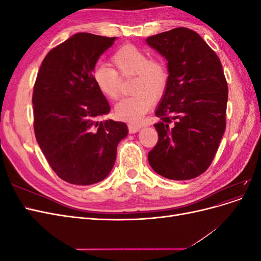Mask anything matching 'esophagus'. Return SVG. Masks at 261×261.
Wrapping results in <instances>:
<instances>
[{
    "label": "esophagus",
    "instance_id": "obj_1",
    "mask_svg": "<svg viewBox=\"0 0 261 261\" xmlns=\"http://www.w3.org/2000/svg\"><path fill=\"white\" fill-rule=\"evenodd\" d=\"M141 127H143V125L141 124H134V123L128 124V129L130 133H137Z\"/></svg>",
    "mask_w": 261,
    "mask_h": 261
}]
</instances>
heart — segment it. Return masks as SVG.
Here are the masks:
<instances>
[{
  "label": "heart",
  "mask_w": 261,
  "mask_h": 261,
  "mask_svg": "<svg viewBox=\"0 0 261 261\" xmlns=\"http://www.w3.org/2000/svg\"><path fill=\"white\" fill-rule=\"evenodd\" d=\"M111 64L98 65L92 72V81L102 96L116 100L121 93V78L134 76L130 97L123 98L115 106L117 117L138 122L161 98L169 84V72L160 60L149 59L148 53L134 44L118 48L111 57Z\"/></svg>",
  "instance_id": "heart-1"
}]
</instances>
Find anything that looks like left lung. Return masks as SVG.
<instances>
[{
	"mask_svg": "<svg viewBox=\"0 0 261 261\" xmlns=\"http://www.w3.org/2000/svg\"><path fill=\"white\" fill-rule=\"evenodd\" d=\"M168 61L169 84L158 107V143L148 153L161 176L192 179L215 158L226 125L227 83L217 53L196 31L174 28L146 39Z\"/></svg>",
	"mask_w": 261,
	"mask_h": 261,
	"instance_id": "8db88e82",
	"label": "left lung"
}]
</instances>
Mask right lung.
<instances>
[{
	"mask_svg": "<svg viewBox=\"0 0 261 261\" xmlns=\"http://www.w3.org/2000/svg\"><path fill=\"white\" fill-rule=\"evenodd\" d=\"M114 38L80 33L45 55L34 86V129L38 145L63 180L91 185L111 172L127 125L97 117L110 106L92 81L100 55Z\"/></svg>",
	"mask_w": 261,
	"mask_h": 261,
	"instance_id": "add662e5",
	"label": "right lung"
}]
</instances>
